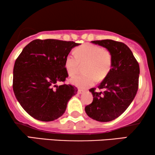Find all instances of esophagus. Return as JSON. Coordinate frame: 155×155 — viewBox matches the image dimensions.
I'll list each match as a JSON object with an SVG mask.
<instances>
[{
	"label": "esophagus",
	"instance_id": "esophagus-1",
	"mask_svg": "<svg viewBox=\"0 0 155 155\" xmlns=\"http://www.w3.org/2000/svg\"><path fill=\"white\" fill-rule=\"evenodd\" d=\"M84 92V91L83 90H80V89H79V90H78V94H82V93H83Z\"/></svg>",
	"mask_w": 155,
	"mask_h": 155
}]
</instances>
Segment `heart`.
Instances as JSON below:
<instances>
[{
  "label": "heart",
  "instance_id": "b5f03b06",
  "mask_svg": "<svg viewBox=\"0 0 155 155\" xmlns=\"http://www.w3.org/2000/svg\"><path fill=\"white\" fill-rule=\"evenodd\" d=\"M75 55L68 54L65 59V67L70 76L79 71L81 65H84L85 73L71 78V82L81 88L92 86L97 80H103L111 71L112 56L109 51L101 46L87 43L75 48Z\"/></svg>",
  "mask_w": 155,
  "mask_h": 155
}]
</instances>
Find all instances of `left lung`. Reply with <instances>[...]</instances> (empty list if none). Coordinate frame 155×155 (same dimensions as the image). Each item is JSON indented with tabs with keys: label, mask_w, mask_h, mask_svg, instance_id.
I'll return each mask as SVG.
<instances>
[{
	"label": "left lung",
	"mask_w": 155,
	"mask_h": 155,
	"mask_svg": "<svg viewBox=\"0 0 155 155\" xmlns=\"http://www.w3.org/2000/svg\"><path fill=\"white\" fill-rule=\"evenodd\" d=\"M92 42L107 48L112 56V66L107 77L97 87L99 91L95 87L90 90L94 98L84 109L92 119L111 121L126 111L137 94L139 64L131 50L123 42L111 39Z\"/></svg>",
	"instance_id": "1"
}]
</instances>
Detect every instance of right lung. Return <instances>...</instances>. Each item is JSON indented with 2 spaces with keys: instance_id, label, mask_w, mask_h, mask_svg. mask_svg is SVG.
Wrapping results in <instances>:
<instances>
[{
  "instance_id": "right-lung-1",
  "label": "right lung",
  "mask_w": 155,
  "mask_h": 155,
  "mask_svg": "<svg viewBox=\"0 0 155 155\" xmlns=\"http://www.w3.org/2000/svg\"><path fill=\"white\" fill-rule=\"evenodd\" d=\"M74 41L35 39L23 48L15 62L12 88L16 99L31 117L52 121L65 113L67 104L78 93L71 84L56 85L68 77L65 59Z\"/></svg>"
}]
</instances>
